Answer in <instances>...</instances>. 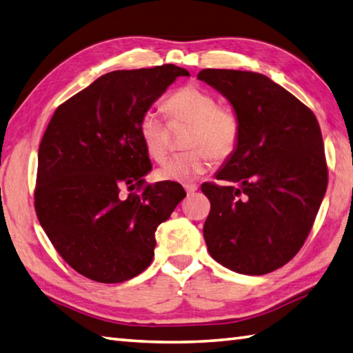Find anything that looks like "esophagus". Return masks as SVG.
Here are the masks:
<instances>
[{
	"label": "esophagus",
	"instance_id": "obj_1",
	"mask_svg": "<svg viewBox=\"0 0 353 353\" xmlns=\"http://www.w3.org/2000/svg\"><path fill=\"white\" fill-rule=\"evenodd\" d=\"M183 188H185V191H186V194L191 196V194H194V192L197 191V185H194V183H186V185H183Z\"/></svg>",
	"mask_w": 353,
	"mask_h": 353
}]
</instances>
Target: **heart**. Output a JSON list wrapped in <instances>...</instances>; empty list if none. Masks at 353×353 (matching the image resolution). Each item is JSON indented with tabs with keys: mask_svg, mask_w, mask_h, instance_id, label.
<instances>
[{
	"mask_svg": "<svg viewBox=\"0 0 353 353\" xmlns=\"http://www.w3.org/2000/svg\"><path fill=\"white\" fill-rule=\"evenodd\" d=\"M165 112L171 121L188 122L192 128L186 139V147L191 150L172 156L157 170L161 181H194L208 170L211 156L222 161L236 150L240 137L239 114L230 105H219L210 90L196 84L183 85L165 102ZM137 128L148 156L162 162L168 153V134L161 114L145 110Z\"/></svg>",
	"mask_w": 353,
	"mask_h": 353,
	"instance_id": "obj_1",
	"label": "heart"
}]
</instances>
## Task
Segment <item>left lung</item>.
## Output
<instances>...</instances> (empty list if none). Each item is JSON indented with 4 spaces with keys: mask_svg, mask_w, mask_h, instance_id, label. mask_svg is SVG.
<instances>
[{
    "mask_svg": "<svg viewBox=\"0 0 353 353\" xmlns=\"http://www.w3.org/2000/svg\"><path fill=\"white\" fill-rule=\"evenodd\" d=\"M197 78L222 93L240 119L237 147L216 176L230 185H202L211 202L206 246L234 272H272L301 250L327 188L319 121L265 74L205 68Z\"/></svg>",
    "mask_w": 353,
    "mask_h": 353,
    "instance_id": "obj_1",
    "label": "left lung"
}]
</instances>
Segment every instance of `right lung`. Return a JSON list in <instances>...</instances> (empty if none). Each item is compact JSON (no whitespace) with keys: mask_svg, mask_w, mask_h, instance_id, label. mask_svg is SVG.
<instances>
[{"mask_svg":"<svg viewBox=\"0 0 353 353\" xmlns=\"http://www.w3.org/2000/svg\"><path fill=\"white\" fill-rule=\"evenodd\" d=\"M179 76L163 64L116 70L57 108L38 150L34 211L76 272L122 283L154 257L156 230L186 196L181 183L145 185L151 171L139 119ZM131 190L127 198L121 191Z\"/></svg>","mask_w":353,"mask_h":353,"instance_id":"obj_1","label":"right lung"}]
</instances>
